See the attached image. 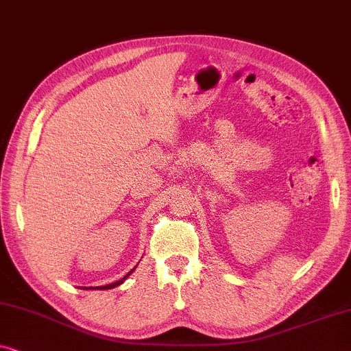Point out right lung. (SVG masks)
<instances>
[{"instance_id": "obj_1", "label": "right lung", "mask_w": 351, "mask_h": 351, "mask_svg": "<svg viewBox=\"0 0 351 351\" xmlns=\"http://www.w3.org/2000/svg\"><path fill=\"white\" fill-rule=\"evenodd\" d=\"M134 270H136V267H134L132 270L129 271L126 276L121 278V280H119V281H114V282H112V285H107V286H97V287H83V289H100V291H105V289H113V287H117V286H119V285H123V282L128 280L129 275H131V273H132Z\"/></svg>"}]
</instances>
